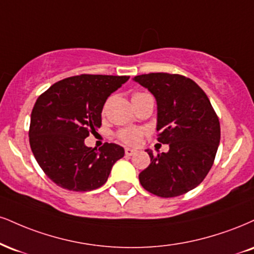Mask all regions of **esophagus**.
Returning <instances> with one entry per match:
<instances>
[{
    "label": "esophagus",
    "instance_id": "obj_1",
    "mask_svg": "<svg viewBox=\"0 0 254 254\" xmlns=\"http://www.w3.org/2000/svg\"><path fill=\"white\" fill-rule=\"evenodd\" d=\"M136 152L135 149H131V148H125V155H127V156H131V155H133Z\"/></svg>",
    "mask_w": 254,
    "mask_h": 254
}]
</instances>
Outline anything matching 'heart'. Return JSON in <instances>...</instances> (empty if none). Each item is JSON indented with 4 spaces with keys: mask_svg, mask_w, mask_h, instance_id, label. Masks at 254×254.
Here are the masks:
<instances>
[{
    "mask_svg": "<svg viewBox=\"0 0 254 254\" xmlns=\"http://www.w3.org/2000/svg\"><path fill=\"white\" fill-rule=\"evenodd\" d=\"M144 94H148V93L136 92L133 93L132 98L144 96ZM142 136H143V130L137 129V127H127V129L118 131V138L123 140L125 144H129V145L138 144L140 138H142Z\"/></svg>",
    "mask_w": 254,
    "mask_h": 254,
    "instance_id": "heart-1",
    "label": "heart"
}]
</instances>
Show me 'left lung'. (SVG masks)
<instances>
[{
	"mask_svg": "<svg viewBox=\"0 0 254 254\" xmlns=\"http://www.w3.org/2000/svg\"><path fill=\"white\" fill-rule=\"evenodd\" d=\"M157 103V140L169 151L150 156L139 174L145 190L174 197L197 187L210 170L220 143V123L207 94L187 77L169 73L136 75Z\"/></svg>",
	"mask_w": 254,
	"mask_h": 254,
	"instance_id": "left-lung-1",
	"label": "left lung"
}]
</instances>
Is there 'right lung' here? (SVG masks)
I'll return each mask as SVG.
<instances>
[{
	"instance_id": "right-lung-1",
	"label": "right lung",
	"mask_w": 254,
	"mask_h": 254,
	"mask_svg": "<svg viewBox=\"0 0 254 254\" xmlns=\"http://www.w3.org/2000/svg\"><path fill=\"white\" fill-rule=\"evenodd\" d=\"M127 75L81 74L56 82L38 98L30 115L29 143L39 166L54 183L73 191H90L108 181L124 149L105 143L99 150L85 138L102 125L110 94Z\"/></svg>"
}]
</instances>
